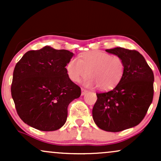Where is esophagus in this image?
I'll return each instance as SVG.
<instances>
[{
	"label": "esophagus",
	"instance_id": "34e87169",
	"mask_svg": "<svg viewBox=\"0 0 161 161\" xmlns=\"http://www.w3.org/2000/svg\"><path fill=\"white\" fill-rule=\"evenodd\" d=\"M88 92L86 89H84V88H82V95H85Z\"/></svg>",
	"mask_w": 161,
	"mask_h": 161
}]
</instances>
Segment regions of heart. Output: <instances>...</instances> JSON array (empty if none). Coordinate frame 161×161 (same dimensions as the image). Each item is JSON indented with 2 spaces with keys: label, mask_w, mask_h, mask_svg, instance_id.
<instances>
[{
  "label": "heart",
  "mask_w": 161,
  "mask_h": 161,
  "mask_svg": "<svg viewBox=\"0 0 161 161\" xmlns=\"http://www.w3.org/2000/svg\"><path fill=\"white\" fill-rule=\"evenodd\" d=\"M125 71L121 57L112 56L102 51L82 53L79 59L72 58L66 65V72L73 82H79L89 73L86 84L98 86L101 90H110L119 84Z\"/></svg>",
  "instance_id": "heart-1"
}]
</instances>
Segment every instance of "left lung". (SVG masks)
<instances>
[{"label": "left lung", "mask_w": 161, "mask_h": 161, "mask_svg": "<svg viewBox=\"0 0 161 161\" xmlns=\"http://www.w3.org/2000/svg\"><path fill=\"white\" fill-rule=\"evenodd\" d=\"M106 51L121 57L124 74L111 91L96 94L92 116L100 129L116 132L136 126L144 119L152 102L154 77L145 59L136 50L115 47Z\"/></svg>", "instance_id": "left-lung-1"}]
</instances>
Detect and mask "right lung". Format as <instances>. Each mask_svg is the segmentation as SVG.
Instances as JSON below:
<instances>
[{"label":"right lung","instance_id":"add662e5","mask_svg":"<svg viewBox=\"0 0 161 161\" xmlns=\"http://www.w3.org/2000/svg\"><path fill=\"white\" fill-rule=\"evenodd\" d=\"M73 56L50 46L23 55L14 68L11 95L20 119L41 131H55L65 124L69 103L81 95L66 66Z\"/></svg>","mask_w":161,"mask_h":161}]
</instances>
